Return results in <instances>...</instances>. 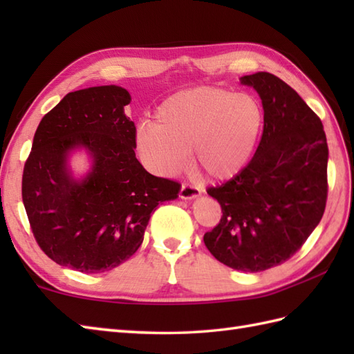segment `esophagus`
Returning a JSON list of instances; mask_svg holds the SVG:
<instances>
[{
    "mask_svg": "<svg viewBox=\"0 0 354 354\" xmlns=\"http://www.w3.org/2000/svg\"><path fill=\"white\" fill-rule=\"evenodd\" d=\"M201 194V190L198 187L190 185V184H183L181 190H179V198L181 199H194Z\"/></svg>",
    "mask_w": 354,
    "mask_h": 354,
    "instance_id": "obj_1",
    "label": "esophagus"
}]
</instances>
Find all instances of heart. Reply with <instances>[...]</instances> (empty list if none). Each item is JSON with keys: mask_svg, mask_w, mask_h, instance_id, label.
I'll use <instances>...</instances> for the list:
<instances>
[{"mask_svg": "<svg viewBox=\"0 0 354 354\" xmlns=\"http://www.w3.org/2000/svg\"><path fill=\"white\" fill-rule=\"evenodd\" d=\"M156 123L137 131L142 162L158 175H175L189 150L198 167L213 179H228L251 160L263 127V108L251 94L219 86L183 89L156 109Z\"/></svg>", "mask_w": 354, "mask_h": 354, "instance_id": "b5f03b06", "label": "heart"}]
</instances>
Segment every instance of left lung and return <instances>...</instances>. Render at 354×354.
Instances as JSON below:
<instances>
[{
	"instance_id": "left-lung-1",
	"label": "left lung",
	"mask_w": 354,
	"mask_h": 354,
	"mask_svg": "<svg viewBox=\"0 0 354 354\" xmlns=\"http://www.w3.org/2000/svg\"><path fill=\"white\" fill-rule=\"evenodd\" d=\"M240 82L259 93L265 124L246 167L207 190L222 217L204 243L223 265L261 272L289 260L324 214L328 147L319 117L286 82L265 71Z\"/></svg>"
}]
</instances>
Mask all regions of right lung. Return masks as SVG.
I'll use <instances>...</instances> for the list:
<instances>
[{
    "mask_svg": "<svg viewBox=\"0 0 354 354\" xmlns=\"http://www.w3.org/2000/svg\"><path fill=\"white\" fill-rule=\"evenodd\" d=\"M122 86L79 89L45 114L22 173V202L41 250L57 265L106 272L137 252L150 214L181 184L158 178L135 156L137 129ZM84 147L93 167L80 182L66 161Z\"/></svg>",
    "mask_w": 354,
    "mask_h": 354,
    "instance_id": "obj_1",
    "label": "right lung"
}]
</instances>
